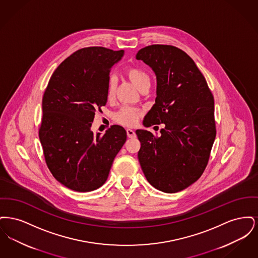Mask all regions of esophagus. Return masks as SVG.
I'll list each match as a JSON object with an SVG mask.
<instances>
[{
    "instance_id": "1",
    "label": "esophagus",
    "mask_w": 258,
    "mask_h": 258,
    "mask_svg": "<svg viewBox=\"0 0 258 258\" xmlns=\"http://www.w3.org/2000/svg\"><path fill=\"white\" fill-rule=\"evenodd\" d=\"M126 135H127V136H128L130 138H134V137H135V131H133V130H131V128H127V130H126Z\"/></svg>"
}]
</instances>
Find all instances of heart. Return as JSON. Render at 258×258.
<instances>
[{"instance_id":"obj_1","label":"heart","mask_w":258,"mask_h":258,"mask_svg":"<svg viewBox=\"0 0 258 258\" xmlns=\"http://www.w3.org/2000/svg\"><path fill=\"white\" fill-rule=\"evenodd\" d=\"M125 75L131 80V82L135 85L140 92L144 89H149L151 79L147 72L138 66H130L125 70ZM117 87V81L114 76H110L107 82V98H112L115 95ZM141 116L140 111L135 109L134 107L123 106L120 110L117 111L113 118L115 122L120 124L133 126L138 122Z\"/></svg>"}]
</instances>
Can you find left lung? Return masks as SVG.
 Masks as SVG:
<instances>
[{
    "instance_id": "left-lung-1",
    "label": "left lung",
    "mask_w": 258,
    "mask_h": 258,
    "mask_svg": "<svg viewBox=\"0 0 258 258\" xmlns=\"http://www.w3.org/2000/svg\"><path fill=\"white\" fill-rule=\"evenodd\" d=\"M136 59L152 68L158 83L144 124L164 123L160 136L135 132L141 144L138 160L154 187L178 192L197 182L208 164L217 134L214 97L196 62L178 47L149 45Z\"/></svg>"
}]
</instances>
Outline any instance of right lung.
Instances as JSON below:
<instances>
[{
  "mask_svg": "<svg viewBox=\"0 0 258 258\" xmlns=\"http://www.w3.org/2000/svg\"><path fill=\"white\" fill-rule=\"evenodd\" d=\"M123 55L101 46L77 50L55 70L44 91L39 140L50 172L70 189L86 192L104 184L126 140L118 124L103 135L91 131L107 101L111 68Z\"/></svg>",
  "mask_w": 258,
  "mask_h": 258,
  "instance_id": "obj_1",
  "label": "right lung"
}]
</instances>
